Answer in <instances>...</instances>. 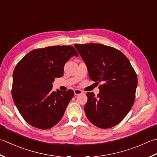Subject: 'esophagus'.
<instances>
[{"label": "esophagus", "instance_id": "34e87169", "mask_svg": "<svg viewBox=\"0 0 157 157\" xmlns=\"http://www.w3.org/2000/svg\"><path fill=\"white\" fill-rule=\"evenodd\" d=\"M82 93H83V92L81 90H79V89H75V90H74L75 95L80 94H82Z\"/></svg>", "mask_w": 157, "mask_h": 157}]
</instances>
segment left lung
<instances>
[{"label":"left lung","instance_id":"1","mask_svg":"<svg viewBox=\"0 0 157 157\" xmlns=\"http://www.w3.org/2000/svg\"><path fill=\"white\" fill-rule=\"evenodd\" d=\"M74 46L87 67L89 78L103 83L97 97L86 94V117L98 127L111 128L123 120L133 105L136 73L128 58L115 48L98 44Z\"/></svg>","mask_w":157,"mask_h":157}]
</instances>
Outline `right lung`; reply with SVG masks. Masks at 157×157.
Masks as SVG:
<instances>
[{"label":"right lung","instance_id":"1","mask_svg":"<svg viewBox=\"0 0 157 157\" xmlns=\"http://www.w3.org/2000/svg\"><path fill=\"white\" fill-rule=\"evenodd\" d=\"M73 56L78 54L73 46H50L30 52L15 67L12 97L21 116L33 127L48 129L62 119L74 93L54 92L52 83L63 75L64 64Z\"/></svg>","mask_w":157,"mask_h":157}]
</instances>
